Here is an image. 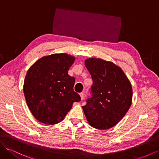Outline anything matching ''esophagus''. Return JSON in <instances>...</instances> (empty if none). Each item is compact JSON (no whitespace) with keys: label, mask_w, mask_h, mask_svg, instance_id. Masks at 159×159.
I'll use <instances>...</instances> for the list:
<instances>
[{"label":"esophagus","mask_w":159,"mask_h":159,"mask_svg":"<svg viewBox=\"0 0 159 159\" xmlns=\"http://www.w3.org/2000/svg\"><path fill=\"white\" fill-rule=\"evenodd\" d=\"M80 95L81 100H84V93H83V92L80 93Z\"/></svg>","instance_id":"1"}]
</instances>
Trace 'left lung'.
Wrapping results in <instances>:
<instances>
[{"instance_id": "left-lung-1", "label": "left lung", "mask_w": 159, "mask_h": 159, "mask_svg": "<svg viewBox=\"0 0 159 159\" xmlns=\"http://www.w3.org/2000/svg\"><path fill=\"white\" fill-rule=\"evenodd\" d=\"M85 64L93 80L91 95L82 107L85 117L95 129L111 128L131 107V84L123 70L112 62L89 58Z\"/></svg>"}]
</instances>
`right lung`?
Masks as SVG:
<instances>
[{
    "mask_svg": "<svg viewBox=\"0 0 159 159\" xmlns=\"http://www.w3.org/2000/svg\"><path fill=\"white\" fill-rule=\"evenodd\" d=\"M75 58L67 54L43 57L28 70L24 94L33 116L46 125L61 122L74 102L81 101L75 92V78L68 75Z\"/></svg>",
    "mask_w": 159,
    "mask_h": 159,
    "instance_id": "add662e5",
    "label": "right lung"
}]
</instances>
